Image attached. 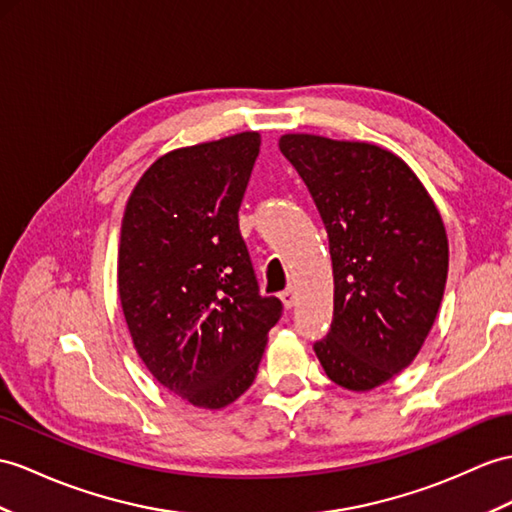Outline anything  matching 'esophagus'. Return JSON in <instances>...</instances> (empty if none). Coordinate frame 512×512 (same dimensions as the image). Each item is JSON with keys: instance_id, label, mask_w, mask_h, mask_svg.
Masks as SVG:
<instances>
[{"instance_id": "34e87169", "label": "esophagus", "mask_w": 512, "mask_h": 512, "mask_svg": "<svg viewBox=\"0 0 512 512\" xmlns=\"http://www.w3.org/2000/svg\"><path fill=\"white\" fill-rule=\"evenodd\" d=\"M280 299H282L286 308H293V306H295V299H297V293H295L293 286H289V289H284V291L280 293Z\"/></svg>"}]
</instances>
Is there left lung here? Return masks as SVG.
Wrapping results in <instances>:
<instances>
[{
  "mask_svg": "<svg viewBox=\"0 0 512 512\" xmlns=\"http://www.w3.org/2000/svg\"><path fill=\"white\" fill-rule=\"evenodd\" d=\"M328 232L334 313L315 354L328 378L369 391L406 369L439 313L447 236L404 160L369 143L284 134Z\"/></svg>",
  "mask_w": 512,
  "mask_h": 512,
  "instance_id": "1",
  "label": "left lung"
}]
</instances>
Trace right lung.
I'll return each instance as SVG.
<instances>
[{
    "label": "right lung",
    "instance_id": "1",
    "mask_svg": "<svg viewBox=\"0 0 512 512\" xmlns=\"http://www.w3.org/2000/svg\"><path fill=\"white\" fill-rule=\"evenodd\" d=\"M258 152V132L169 152L134 186L121 223L119 299L136 352L199 408L252 386L282 317L280 299L260 295L239 230Z\"/></svg>",
    "mask_w": 512,
    "mask_h": 512
}]
</instances>
